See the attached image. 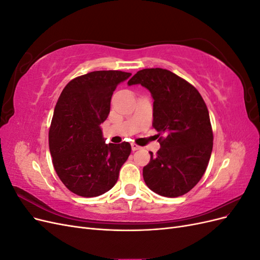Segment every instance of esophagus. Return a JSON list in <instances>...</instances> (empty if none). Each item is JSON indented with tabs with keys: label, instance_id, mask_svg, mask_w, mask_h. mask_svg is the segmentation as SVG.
Masks as SVG:
<instances>
[{
	"label": "esophagus",
	"instance_id": "1",
	"mask_svg": "<svg viewBox=\"0 0 260 260\" xmlns=\"http://www.w3.org/2000/svg\"><path fill=\"white\" fill-rule=\"evenodd\" d=\"M131 148H132V151H138V149H140L141 147L136 143H131Z\"/></svg>",
	"mask_w": 260,
	"mask_h": 260
}]
</instances>
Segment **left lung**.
Here are the masks:
<instances>
[{
    "mask_svg": "<svg viewBox=\"0 0 260 260\" xmlns=\"http://www.w3.org/2000/svg\"><path fill=\"white\" fill-rule=\"evenodd\" d=\"M152 94L153 127L160 148L143 168L151 190L166 198L191 191L206 171L212 151V129L207 106L200 92L176 74L162 68H146L128 81Z\"/></svg>",
    "mask_w": 260,
    "mask_h": 260,
    "instance_id": "1",
    "label": "left lung"
}]
</instances>
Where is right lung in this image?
<instances>
[{
  "instance_id": "add662e5",
  "label": "right lung",
  "mask_w": 260,
  "mask_h": 260,
  "mask_svg": "<svg viewBox=\"0 0 260 260\" xmlns=\"http://www.w3.org/2000/svg\"><path fill=\"white\" fill-rule=\"evenodd\" d=\"M130 76L98 70L75 78L60 93L49 131L50 152L60 181L77 195L94 198L111 190L131 153L128 142L106 144L100 127L117 85Z\"/></svg>"
}]
</instances>
